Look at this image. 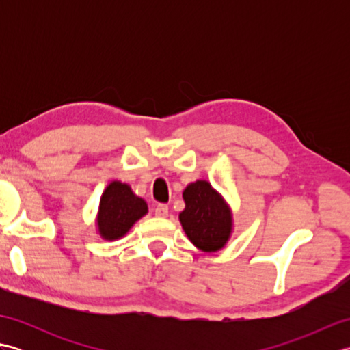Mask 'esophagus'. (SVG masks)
I'll return each mask as SVG.
<instances>
[{
	"label": "esophagus",
	"mask_w": 350,
	"mask_h": 350,
	"mask_svg": "<svg viewBox=\"0 0 350 350\" xmlns=\"http://www.w3.org/2000/svg\"><path fill=\"white\" fill-rule=\"evenodd\" d=\"M154 215L159 218H165L168 215V206L167 204H158L154 207Z\"/></svg>",
	"instance_id": "obj_1"
}]
</instances>
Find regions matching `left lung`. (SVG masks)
<instances>
[{
	"mask_svg": "<svg viewBox=\"0 0 350 350\" xmlns=\"http://www.w3.org/2000/svg\"><path fill=\"white\" fill-rule=\"evenodd\" d=\"M183 200L179 221L188 239L204 252L224 248L233 230V217L219 192L207 180H197L185 188Z\"/></svg>",
	"mask_w": 350,
	"mask_h": 350,
	"instance_id": "8db88e82",
	"label": "left lung"
}]
</instances>
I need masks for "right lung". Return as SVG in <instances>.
Segmentation results:
<instances>
[{
    "label": "right lung",
    "instance_id": "obj_1",
    "mask_svg": "<svg viewBox=\"0 0 350 350\" xmlns=\"http://www.w3.org/2000/svg\"><path fill=\"white\" fill-rule=\"evenodd\" d=\"M147 213V203L132 192L129 185L111 182L103 191L98 212V232L102 239L117 241Z\"/></svg>",
    "mask_w": 350,
    "mask_h": 350
}]
</instances>
